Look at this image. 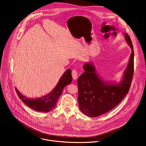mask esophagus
<instances>
[{"label":"esophagus","mask_w":146,"mask_h":146,"mask_svg":"<svg viewBox=\"0 0 146 146\" xmlns=\"http://www.w3.org/2000/svg\"><path fill=\"white\" fill-rule=\"evenodd\" d=\"M72 77H73V80H76L77 77H78V73H77V72L76 70L74 69L72 70Z\"/></svg>","instance_id":"1"}]
</instances>
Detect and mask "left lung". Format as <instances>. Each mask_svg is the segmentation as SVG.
<instances>
[{
    "label": "left lung",
    "instance_id": "8db88e82",
    "mask_svg": "<svg viewBox=\"0 0 146 146\" xmlns=\"http://www.w3.org/2000/svg\"><path fill=\"white\" fill-rule=\"evenodd\" d=\"M131 49L128 64L118 82L103 80L92 62L84 64L83 73L78 79V101L81 111L91 117L101 116L114 108L128 93L134 73V50L131 39L123 33Z\"/></svg>",
    "mask_w": 146,
    "mask_h": 146
}]
</instances>
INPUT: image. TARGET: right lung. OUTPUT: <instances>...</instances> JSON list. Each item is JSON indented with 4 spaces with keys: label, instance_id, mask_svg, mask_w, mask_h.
I'll list each match as a JSON object with an SVG mask.
<instances>
[{
    "label": "right lung",
    "instance_id": "obj_1",
    "mask_svg": "<svg viewBox=\"0 0 146 146\" xmlns=\"http://www.w3.org/2000/svg\"><path fill=\"white\" fill-rule=\"evenodd\" d=\"M72 71L68 69L61 76L55 88L48 94L38 98H29L15 88L19 98L29 108L38 112H48L55 108L57 101L64 87L72 81Z\"/></svg>",
    "mask_w": 146,
    "mask_h": 146
}]
</instances>
